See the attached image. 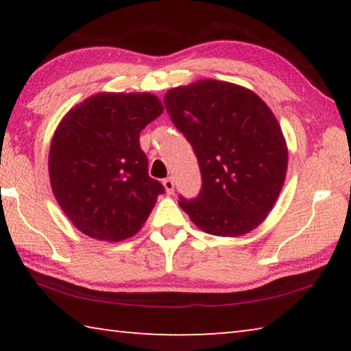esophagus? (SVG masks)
I'll use <instances>...</instances> for the list:
<instances>
[{"mask_svg":"<svg viewBox=\"0 0 351 351\" xmlns=\"http://www.w3.org/2000/svg\"><path fill=\"white\" fill-rule=\"evenodd\" d=\"M162 184H164L165 192H167L169 195H171V193L175 192V180H173V178H165V180L162 181Z\"/></svg>","mask_w":351,"mask_h":351,"instance_id":"1","label":"esophagus"}]
</instances>
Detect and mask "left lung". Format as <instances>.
<instances>
[{"label":"left lung","instance_id":"8db88e82","mask_svg":"<svg viewBox=\"0 0 351 351\" xmlns=\"http://www.w3.org/2000/svg\"><path fill=\"white\" fill-rule=\"evenodd\" d=\"M164 104L203 178L198 197L178 204L210 235L251 232L274 207L287 176L288 147L274 112L247 88L212 79L171 88Z\"/></svg>","mask_w":351,"mask_h":351}]
</instances>
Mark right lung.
<instances>
[{
  "mask_svg": "<svg viewBox=\"0 0 351 351\" xmlns=\"http://www.w3.org/2000/svg\"><path fill=\"white\" fill-rule=\"evenodd\" d=\"M150 93H99L71 108L49 148V180L58 206L91 239L136 235L164 193L148 176L139 134L162 114Z\"/></svg>",
  "mask_w": 351,
  "mask_h": 351,
  "instance_id": "add662e5",
  "label": "right lung"
}]
</instances>
